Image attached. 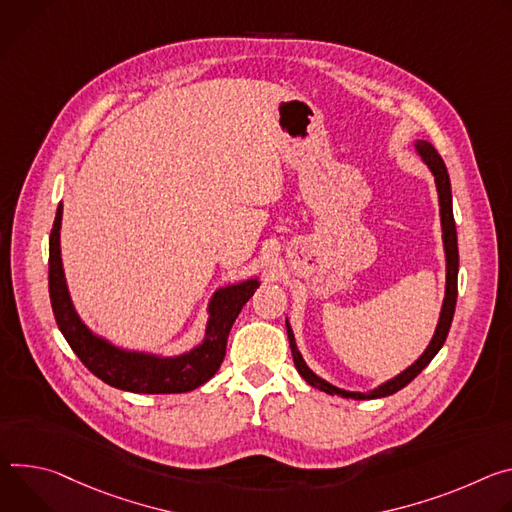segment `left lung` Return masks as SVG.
Masks as SVG:
<instances>
[{"label": "left lung", "instance_id": "1", "mask_svg": "<svg viewBox=\"0 0 512 512\" xmlns=\"http://www.w3.org/2000/svg\"><path fill=\"white\" fill-rule=\"evenodd\" d=\"M415 150L421 156V160L427 164V168L431 170V175L435 177V187H437V195H439V215H441L443 250H445V297H443V305H441V313H439V321H437L435 333L431 337L427 350L419 356V360L415 364H411L407 370H403L399 376L386 380L384 384L376 386L374 390L352 392V390L337 388L331 382L319 378L305 364V360H303V356H301V352H299V348L295 344V335H293L291 323L287 319V333H289V342H291V352H293V360H295V366H297L299 374L313 388H319V390H323L327 394H339V396H344V399H356V401L380 399V396L394 394L396 390L405 388L435 358V354L441 350V346L445 344V337L449 333L453 311H456V301H458V266H460L458 232H456V221H453V209H451V185H449V175H447L445 162L439 156V152L433 148V144H429L427 140H417L415 142Z\"/></svg>", "mask_w": 512, "mask_h": 512}]
</instances>
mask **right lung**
Instances as JSON below:
<instances>
[{
	"instance_id": "1",
	"label": "right lung",
	"mask_w": 512,
	"mask_h": 512,
	"mask_svg": "<svg viewBox=\"0 0 512 512\" xmlns=\"http://www.w3.org/2000/svg\"><path fill=\"white\" fill-rule=\"evenodd\" d=\"M61 219L63 203L56 209L48 240V293L52 313L61 333L77 358L105 384L138 394L189 392L205 384L221 366L227 335L242 307L260 287L258 278L217 289L209 301L205 337L199 346L181 356H156L130 352L95 335L73 307L61 260Z\"/></svg>"
}]
</instances>
